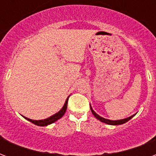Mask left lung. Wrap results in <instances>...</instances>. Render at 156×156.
Wrapping results in <instances>:
<instances>
[{
  "label": "left lung",
  "mask_w": 156,
  "mask_h": 156,
  "mask_svg": "<svg viewBox=\"0 0 156 156\" xmlns=\"http://www.w3.org/2000/svg\"><path fill=\"white\" fill-rule=\"evenodd\" d=\"M90 110H91V112L93 113V115L96 117V118L98 119V120H100V121H102V122H104V123H106V124H108V125H112V126H117V125H122V124L126 123V122H127L128 121H129L132 117H133L134 115H133V116H129V117H128V118H126V119H123V120H119V121H111V120H108V119H105L104 118V117H102V116H99L98 114L95 113V112L92 109V108L90 107Z\"/></svg>",
  "instance_id": "8db88e82"
}]
</instances>
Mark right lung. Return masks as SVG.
<instances>
[{
    "instance_id": "obj_1",
    "label": "right lung",
    "mask_w": 156,
    "mask_h": 156,
    "mask_svg": "<svg viewBox=\"0 0 156 156\" xmlns=\"http://www.w3.org/2000/svg\"><path fill=\"white\" fill-rule=\"evenodd\" d=\"M69 97L67 98V100H66V103H65V104H64L63 108L61 109V111H59L57 113H56L55 115H53V116H50V117H48V118L44 119V120H40V121H34V120H31V119L27 118V117H25V116H24V118L27 119V121H30L31 123L35 124V125L39 126H48V125H50V124L53 123V122L57 121L58 119L61 118V117L63 116L64 114H65V112H66V109H67V104H68Z\"/></svg>"
}]
</instances>
